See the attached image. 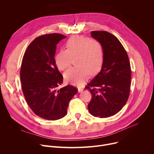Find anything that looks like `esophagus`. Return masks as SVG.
<instances>
[{"mask_svg": "<svg viewBox=\"0 0 154 154\" xmlns=\"http://www.w3.org/2000/svg\"><path fill=\"white\" fill-rule=\"evenodd\" d=\"M83 91V89L82 88H78V93H82Z\"/></svg>", "mask_w": 154, "mask_h": 154, "instance_id": "esophagus-1", "label": "esophagus"}]
</instances>
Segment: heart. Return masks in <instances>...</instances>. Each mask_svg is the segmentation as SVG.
I'll return each mask as SVG.
<instances>
[{"instance_id":"1","label":"heart","mask_w":154,"mask_h":154,"mask_svg":"<svg viewBox=\"0 0 154 154\" xmlns=\"http://www.w3.org/2000/svg\"><path fill=\"white\" fill-rule=\"evenodd\" d=\"M66 49L59 51L55 56L57 67L66 71L70 66L71 58L75 57L77 67L72 68L64 74L65 81L80 86L88 74L95 75L100 70L104 52L101 43L96 39L85 36L70 38L66 43Z\"/></svg>"}]
</instances>
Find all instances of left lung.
I'll return each mask as SVG.
<instances>
[{
	"instance_id": "obj_1",
	"label": "left lung",
	"mask_w": 154,
	"mask_h": 154,
	"mask_svg": "<svg viewBox=\"0 0 154 154\" xmlns=\"http://www.w3.org/2000/svg\"><path fill=\"white\" fill-rule=\"evenodd\" d=\"M91 33L102 45L104 58L100 71L85 87L92 95L88 108L95 117L108 118L118 113L128 100L130 64L125 49L116 36L105 31Z\"/></svg>"
}]
</instances>
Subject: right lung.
Listing matches in <instances>:
<instances>
[{
  "label": "right lung",
  "mask_w": 154,
  "mask_h": 154,
  "mask_svg": "<svg viewBox=\"0 0 154 154\" xmlns=\"http://www.w3.org/2000/svg\"><path fill=\"white\" fill-rule=\"evenodd\" d=\"M66 38L52 33L35 38L22 61L20 77L26 100L35 115L47 120H58L66 115L69 102L77 93L71 85L57 89L63 77L54 57L57 45Z\"/></svg>",
  "instance_id": "right-lung-1"
}]
</instances>
